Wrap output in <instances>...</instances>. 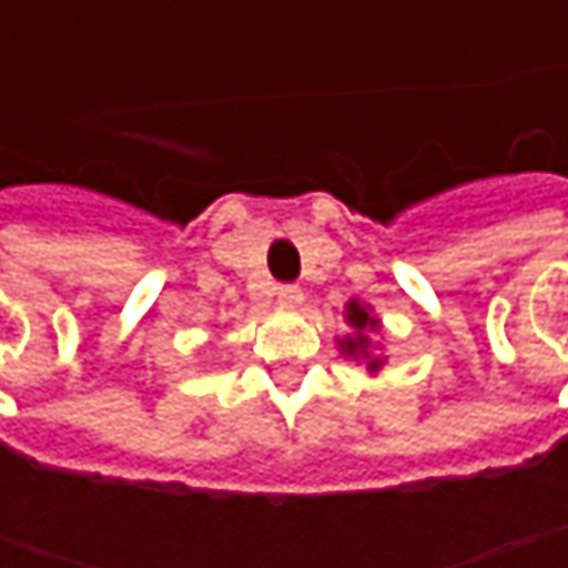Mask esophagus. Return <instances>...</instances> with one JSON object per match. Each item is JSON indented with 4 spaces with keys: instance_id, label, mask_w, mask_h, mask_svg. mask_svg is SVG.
Masks as SVG:
<instances>
[{
    "instance_id": "obj_1",
    "label": "esophagus",
    "mask_w": 568,
    "mask_h": 568,
    "mask_svg": "<svg viewBox=\"0 0 568 568\" xmlns=\"http://www.w3.org/2000/svg\"><path fill=\"white\" fill-rule=\"evenodd\" d=\"M277 303L281 306H300L303 303V291L294 287V284H284V287H277Z\"/></svg>"
}]
</instances>
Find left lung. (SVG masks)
Instances as JSON below:
<instances>
[{"mask_svg":"<svg viewBox=\"0 0 568 568\" xmlns=\"http://www.w3.org/2000/svg\"><path fill=\"white\" fill-rule=\"evenodd\" d=\"M344 318H347V325L354 328V335H347V338L341 341V354H344V357L366 361V369H369V373H379L382 357H373V354H369V332L379 328V318L373 316V310H369L366 303H361V300H351V303L344 306Z\"/></svg>","mask_w":568,"mask_h":568,"instance_id":"1","label":"left lung"}]
</instances>
